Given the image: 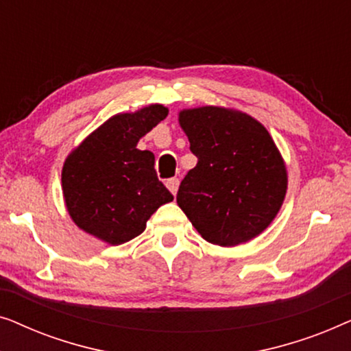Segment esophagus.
I'll list each match as a JSON object with an SVG mask.
<instances>
[{
	"label": "esophagus",
	"instance_id": "1",
	"mask_svg": "<svg viewBox=\"0 0 351 351\" xmlns=\"http://www.w3.org/2000/svg\"><path fill=\"white\" fill-rule=\"evenodd\" d=\"M166 186L169 189L172 195H176L177 189H179V179H177V177H171V179L166 180Z\"/></svg>",
	"mask_w": 351,
	"mask_h": 351
}]
</instances>
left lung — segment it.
I'll return each mask as SVG.
<instances>
[{
    "mask_svg": "<svg viewBox=\"0 0 351 351\" xmlns=\"http://www.w3.org/2000/svg\"><path fill=\"white\" fill-rule=\"evenodd\" d=\"M198 158L177 191V204L206 241L237 246L265 230L280 210L287 176L261 123L219 107L180 112Z\"/></svg>",
    "mask_w": 351,
    "mask_h": 351,
    "instance_id": "obj_1",
    "label": "left lung"
}]
</instances>
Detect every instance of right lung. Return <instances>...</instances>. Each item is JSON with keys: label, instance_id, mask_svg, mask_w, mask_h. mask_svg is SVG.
<instances>
[{"label": "right lung", "instance_id": "obj_1", "mask_svg": "<svg viewBox=\"0 0 351 351\" xmlns=\"http://www.w3.org/2000/svg\"><path fill=\"white\" fill-rule=\"evenodd\" d=\"M166 117L162 105L114 114L66 158L62 189L80 228L123 244L145 230L161 204L174 199L158 179L153 153L137 148L138 138Z\"/></svg>", "mask_w": 351, "mask_h": 351}]
</instances>
